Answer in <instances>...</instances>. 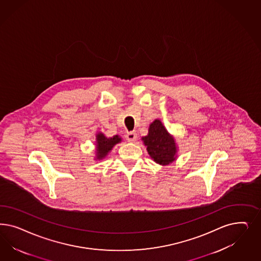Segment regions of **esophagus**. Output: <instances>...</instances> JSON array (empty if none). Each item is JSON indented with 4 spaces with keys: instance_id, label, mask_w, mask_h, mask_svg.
Wrapping results in <instances>:
<instances>
[{
    "instance_id": "esophagus-1",
    "label": "esophagus",
    "mask_w": 261,
    "mask_h": 261,
    "mask_svg": "<svg viewBox=\"0 0 261 261\" xmlns=\"http://www.w3.org/2000/svg\"><path fill=\"white\" fill-rule=\"evenodd\" d=\"M126 139L127 142H130V143L135 142V141H136V139H137V135H136V133H135V132L127 133L126 135Z\"/></svg>"
}]
</instances>
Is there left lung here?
<instances>
[{"label":"left lung","instance_id":"left-lung-1","mask_svg":"<svg viewBox=\"0 0 261 261\" xmlns=\"http://www.w3.org/2000/svg\"><path fill=\"white\" fill-rule=\"evenodd\" d=\"M141 139L147 147L149 155L155 163L166 166L177 160L178 147L176 139L166 129L160 119L151 122L148 135Z\"/></svg>","mask_w":261,"mask_h":261}]
</instances>
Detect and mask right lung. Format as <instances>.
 I'll return each instance as SVG.
<instances>
[{
	"label": "right lung",
	"instance_id": "obj_1",
	"mask_svg": "<svg viewBox=\"0 0 261 261\" xmlns=\"http://www.w3.org/2000/svg\"><path fill=\"white\" fill-rule=\"evenodd\" d=\"M122 142V137L120 135H114L112 137H107L101 132L96 134L95 141V156L94 160L101 161L105 160L116 144Z\"/></svg>",
	"mask_w": 261,
	"mask_h": 261
}]
</instances>
